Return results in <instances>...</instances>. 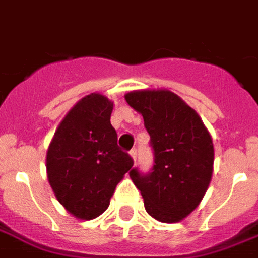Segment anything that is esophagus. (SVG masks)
I'll return each mask as SVG.
<instances>
[{"mask_svg": "<svg viewBox=\"0 0 258 258\" xmlns=\"http://www.w3.org/2000/svg\"><path fill=\"white\" fill-rule=\"evenodd\" d=\"M131 156L133 158V160L136 162V159H137V150H136V148H133V150L131 151Z\"/></svg>", "mask_w": 258, "mask_h": 258, "instance_id": "esophagus-1", "label": "esophagus"}]
</instances>
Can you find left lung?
Returning <instances> with one entry per match:
<instances>
[{
  "label": "left lung",
  "mask_w": 258,
  "mask_h": 258,
  "mask_svg": "<svg viewBox=\"0 0 258 258\" xmlns=\"http://www.w3.org/2000/svg\"><path fill=\"white\" fill-rule=\"evenodd\" d=\"M125 100L143 115L154 148L152 173L131 171L145 211L163 223L181 222L199 207L210 186L215 155L210 132L171 91H132Z\"/></svg>",
  "instance_id": "8db88e82"
}]
</instances>
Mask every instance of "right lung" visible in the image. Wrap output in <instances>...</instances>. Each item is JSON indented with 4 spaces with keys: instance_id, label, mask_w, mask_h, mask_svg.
Returning <instances> with one entry per match:
<instances>
[{
    "instance_id": "1",
    "label": "right lung",
    "mask_w": 258,
    "mask_h": 258,
    "mask_svg": "<svg viewBox=\"0 0 258 258\" xmlns=\"http://www.w3.org/2000/svg\"><path fill=\"white\" fill-rule=\"evenodd\" d=\"M113 102L94 92L68 111L46 155L50 186L63 208L77 219L98 218L133 159L118 148L110 117Z\"/></svg>"
}]
</instances>
